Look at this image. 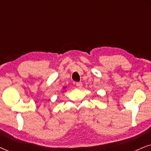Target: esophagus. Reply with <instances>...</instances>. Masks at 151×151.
I'll list each match as a JSON object with an SVG mask.
<instances>
[{
  "instance_id": "34e87169",
  "label": "esophagus",
  "mask_w": 151,
  "mask_h": 151,
  "mask_svg": "<svg viewBox=\"0 0 151 151\" xmlns=\"http://www.w3.org/2000/svg\"><path fill=\"white\" fill-rule=\"evenodd\" d=\"M76 86H77L78 87H79V88H82V83L81 82H76Z\"/></svg>"
}]
</instances>
